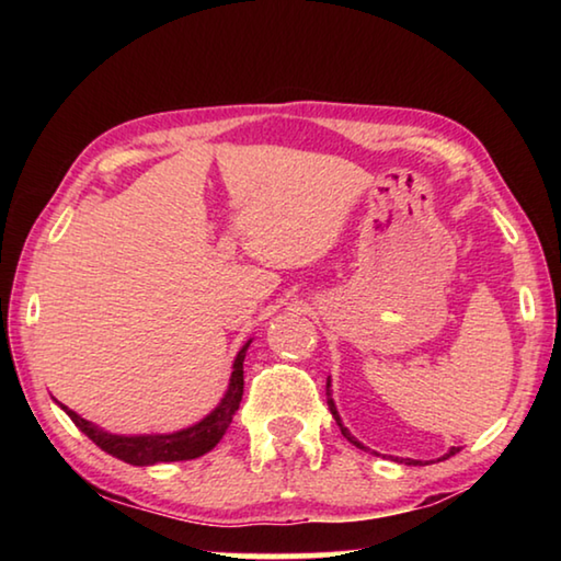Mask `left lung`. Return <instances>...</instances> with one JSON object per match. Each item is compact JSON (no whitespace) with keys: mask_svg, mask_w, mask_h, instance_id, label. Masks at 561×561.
<instances>
[{"mask_svg":"<svg viewBox=\"0 0 561 561\" xmlns=\"http://www.w3.org/2000/svg\"><path fill=\"white\" fill-rule=\"evenodd\" d=\"M327 403H329V411H331V415H334V421L339 423V428H341V435H344V438L351 443V445H356V448L358 450H366V445L364 443H360V440H356L354 438V435H351L348 433V428H346V425L344 423H341V415H339V411H336V403H334V398H331V378H327ZM460 448H450L448 453H445L443 455V458L440 460H448L450 458V455H455V453H458ZM401 462H405V465H421V462H417V460H411V458H408V460H401Z\"/></svg>","mask_w":561,"mask_h":561,"instance_id":"left-lung-1","label":"left lung"}]
</instances>
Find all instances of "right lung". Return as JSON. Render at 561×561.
<instances>
[{"mask_svg":"<svg viewBox=\"0 0 561 561\" xmlns=\"http://www.w3.org/2000/svg\"><path fill=\"white\" fill-rule=\"evenodd\" d=\"M252 339L237 351V356L232 360V374H230V383H227V391L220 398L210 413H207L203 421H197L193 425H187L183 431L175 433H146V435H118V433H108L99 428L96 423L87 421L76 411H71L69 405H64L56 401V405L71 417L83 435L99 445L103 453L113 455L128 465H138V468H146V465H158V462H175V460H193L201 458V455L210 453L217 443L222 440L225 431L230 428L232 417L240 408L242 401V391H244V354L250 348Z\"/></svg>","mask_w":561,"mask_h":561,"instance_id":"add662e5","label":"right lung"}]
</instances>
